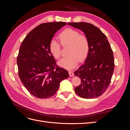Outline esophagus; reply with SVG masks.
<instances>
[{"label":"esophagus","instance_id":"34e87169","mask_svg":"<svg viewBox=\"0 0 130 130\" xmlns=\"http://www.w3.org/2000/svg\"><path fill=\"white\" fill-rule=\"evenodd\" d=\"M69 76L71 77L74 76V72H73V71H72V70H70V71H69Z\"/></svg>","mask_w":130,"mask_h":130}]
</instances>
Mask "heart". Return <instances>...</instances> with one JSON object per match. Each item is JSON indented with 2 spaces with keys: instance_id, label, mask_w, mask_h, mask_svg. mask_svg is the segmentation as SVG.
Here are the masks:
<instances>
[{
  "instance_id": "obj_1",
  "label": "heart",
  "mask_w": 130,
  "mask_h": 130,
  "mask_svg": "<svg viewBox=\"0 0 130 130\" xmlns=\"http://www.w3.org/2000/svg\"><path fill=\"white\" fill-rule=\"evenodd\" d=\"M61 44L63 46L69 45V56L62 58L58 64L63 68L71 69L75 67L79 60L85 61L89 52V43L87 37L82 35L78 31L73 29H67L59 35ZM49 49L50 53L56 59H59L61 54L60 42L53 39L50 41Z\"/></svg>"
}]
</instances>
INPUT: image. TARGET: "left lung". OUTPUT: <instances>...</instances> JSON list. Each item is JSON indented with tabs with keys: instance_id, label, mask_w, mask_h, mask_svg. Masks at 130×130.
Wrapping results in <instances>:
<instances>
[{
	"instance_id": "1",
	"label": "left lung",
	"mask_w": 130,
	"mask_h": 130,
	"mask_svg": "<svg viewBox=\"0 0 130 130\" xmlns=\"http://www.w3.org/2000/svg\"><path fill=\"white\" fill-rule=\"evenodd\" d=\"M68 24L84 32L89 43V52L85 63L74 73L81 79V84L75 88V92L85 99L99 96L108 88L115 69L111 47L106 35L90 23Z\"/></svg>"
}]
</instances>
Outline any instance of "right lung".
Segmentation results:
<instances>
[{
	"instance_id": "right-lung-1",
	"label": "right lung",
	"mask_w": 130,
	"mask_h": 130,
	"mask_svg": "<svg viewBox=\"0 0 130 130\" xmlns=\"http://www.w3.org/2000/svg\"><path fill=\"white\" fill-rule=\"evenodd\" d=\"M65 22L45 23L31 30L23 41L17 58L18 75L22 84L35 97L53 96L60 83L69 76L65 69L56 64L49 45L54 35Z\"/></svg>"
}]
</instances>
